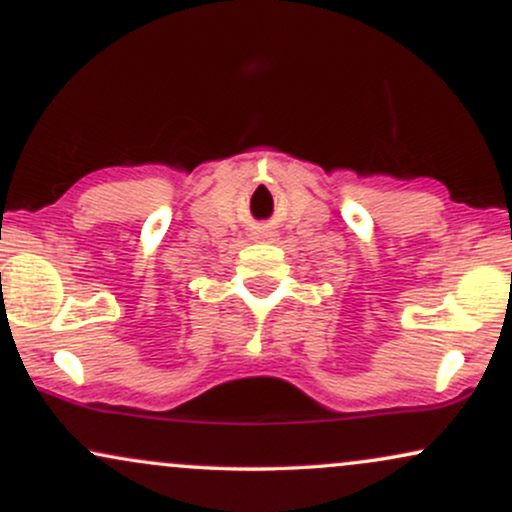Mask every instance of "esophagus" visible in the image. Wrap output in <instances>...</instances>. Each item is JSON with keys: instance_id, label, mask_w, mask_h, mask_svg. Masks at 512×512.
<instances>
[{"instance_id": "34e87169", "label": "esophagus", "mask_w": 512, "mask_h": 512, "mask_svg": "<svg viewBox=\"0 0 512 512\" xmlns=\"http://www.w3.org/2000/svg\"><path fill=\"white\" fill-rule=\"evenodd\" d=\"M262 236H264V238H269V240H272V238H274V233H272V231H264V233H262Z\"/></svg>"}]
</instances>
